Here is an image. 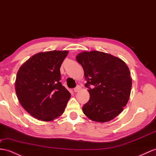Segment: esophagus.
Masks as SVG:
<instances>
[{"label":"esophagus","instance_id":"obj_1","mask_svg":"<svg viewBox=\"0 0 156 156\" xmlns=\"http://www.w3.org/2000/svg\"><path fill=\"white\" fill-rule=\"evenodd\" d=\"M80 90H81V87L80 86H77L74 89V91H75V92H78V91H79Z\"/></svg>","mask_w":156,"mask_h":156}]
</instances>
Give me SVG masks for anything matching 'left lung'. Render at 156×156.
Returning <instances> with one entry per match:
<instances>
[{
	"label": "left lung",
	"instance_id": "1",
	"mask_svg": "<svg viewBox=\"0 0 156 156\" xmlns=\"http://www.w3.org/2000/svg\"><path fill=\"white\" fill-rule=\"evenodd\" d=\"M76 59L83 68L90 95L83 113L93 121H110L129 101L132 87L129 67L122 59L98 51L82 52Z\"/></svg>",
	"mask_w": 156,
	"mask_h": 156
}]
</instances>
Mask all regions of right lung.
Returning <instances> with one entry per match:
<instances>
[{"label":"right lung","mask_w":156,"mask_h":156,"mask_svg":"<svg viewBox=\"0 0 156 156\" xmlns=\"http://www.w3.org/2000/svg\"><path fill=\"white\" fill-rule=\"evenodd\" d=\"M68 53V51L37 53L18 71L15 90L19 102L39 121H50L61 116L70 98L60 82V68Z\"/></svg>","instance_id":"add662e5"}]
</instances>
